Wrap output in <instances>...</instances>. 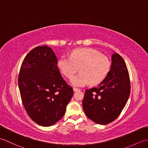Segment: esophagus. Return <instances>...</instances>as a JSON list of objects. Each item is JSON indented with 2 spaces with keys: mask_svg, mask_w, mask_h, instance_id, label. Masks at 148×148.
I'll use <instances>...</instances> for the list:
<instances>
[{
  "mask_svg": "<svg viewBox=\"0 0 148 148\" xmlns=\"http://www.w3.org/2000/svg\"><path fill=\"white\" fill-rule=\"evenodd\" d=\"M73 90H74V92H77V91H79V89L76 88H74Z\"/></svg>",
  "mask_w": 148,
  "mask_h": 148,
  "instance_id": "34e87169",
  "label": "esophagus"
}]
</instances>
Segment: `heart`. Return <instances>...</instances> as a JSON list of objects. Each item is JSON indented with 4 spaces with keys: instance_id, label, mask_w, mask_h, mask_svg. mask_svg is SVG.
I'll return each instance as SVG.
<instances>
[{
    "instance_id": "b5f03b06",
    "label": "heart",
    "mask_w": 148,
    "mask_h": 148,
    "mask_svg": "<svg viewBox=\"0 0 148 148\" xmlns=\"http://www.w3.org/2000/svg\"><path fill=\"white\" fill-rule=\"evenodd\" d=\"M58 67L62 73L71 78L77 71L80 72L71 79L72 85L82 87L90 83L95 85L105 79L111 68L108 58L92 48L74 50L69 57L62 56L58 60Z\"/></svg>"
}]
</instances>
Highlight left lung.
<instances>
[{
	"label": "left lung",
	"instance_id": "left-lung-1",
	"mask_svg": "<svg viewBox=\"0 0 148 148\" xmlns=\"http://www.w3.org/2000/svg\"><path fill=\"white\" fill-rule=\"evenodd\" d=\"M109 73L99 86L85 91L83 108L87 117L100 125L113 121L120 114L130 93V82L124 60L116 53Z\"/></svg>",
	"mask_w": 148,
	"mask_h": 148
}]
</instances>
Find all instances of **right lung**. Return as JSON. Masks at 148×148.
Returning a JSON list of instances; mask_svg holds the SVG:
<instances>
[{
  "label": "right lung",
  "mask_w": 148,
  "mask_h": 148,
  "mask_svg": "<svg viewBox=\"0 0 148 148\" xmlns=\"http://www.w3.org/2000/svg\"><path fill=\"white\" fill-rule=\"evenodd\" d=\"M57 64L51 48L37 46L25 57L19 73L18 87L25 109L34 122L43 127L51 126L64 116L74 93Z\"/></svg>",
  "instance_id": "obj_1"
}]
</instances>
